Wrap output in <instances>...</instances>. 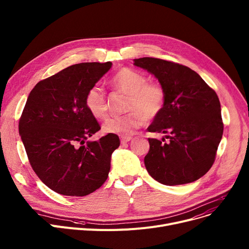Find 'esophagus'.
Listing matches in <instances>:
<instances>
[{
    "mask_svg": "<svg viewBox=\"0 0 249 249\" xmlns=\"http://www.w3.org/2000/svg\"><path fill=\"white\" fill-rule=\"evenodd\" d=\"M131 139H132L131 136H122L121 137V143H122V144H124V143L129 142Z\"/></svg>",
    "mask_w": 249,
    "mask_h": 249,
    "instance_id": "1",
    "label": "esophagus"
}]
</instances>
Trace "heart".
Masks as SVG:
<instances>
[{"instance_id":"1","label":"heart","mask_w":249,"mask_h":249,"mask_svg":"<svg viewBox=\"0 0 249 249\" xmlns=\"http://www.w3.org/2000/svg\"><path fill=\"white\" fill-rule=\"evenodd\" d=\"M111 85L117 90L128 95L126 115L110 117L103 124V131L108 134L128 136L143 124L156 119L166 103L164 88L159 83H147V78L132 69L123 68L112 77ZM85 105L90 115L103 119L108 113L105 91L98 86L91 87L86 94Z\"/></svg>"}]
</instances>
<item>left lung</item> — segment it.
Instances as JSON below:
<instances>
[{"mask_svg":"<svg viewBox=\"0 0 249 249\" xmlns=\"http://www.w3.org/2000/svg\"><path fill=\"white\" fill-rule=\"evenodd\" d=\"M134 65L154 74L166 93L162 113L147 130L164 133L169 140L148 138V174L166 186L197 180L212 167L223 135L216 91L186 65L153 57L134 59Z\"/></svg>","mask_w":249,"mask_h":249,"instance_id":"left-lung-1","label":"left lung"}]
</instances>
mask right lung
Listing matches in <instances>:
<instances>
[{"mask_svg": "<svg viewBox=\"0 0 249 249\" xmlns=\"http://www.w3.org/2000/svg\"><path fill=\"white\" fill-rule=\"evenodd\" d=\"M112 62L71 65L39 82L30 91L19 120V133L30 165L49 189L83 197L106 181L116 134L86 141L101 129L85 105L87 91Z\"/></svg>", "mask_w": 249, "mask_h": 249, "instance_id": "add662e5", "label": "right lung"}]
</instances>
